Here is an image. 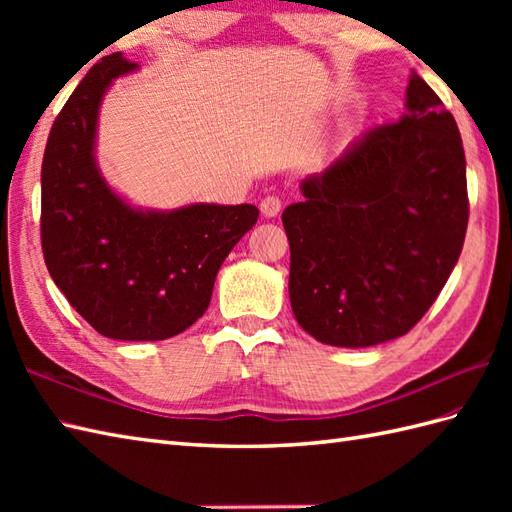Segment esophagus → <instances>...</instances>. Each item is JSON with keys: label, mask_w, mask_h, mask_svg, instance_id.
Returning <instances> with one entry per match:
<instances>
[{"label": "esophagus", "mask_w": 512, "mask_h": 512, "mask_svg": "<svg viewBox=\"0 0 512 512\" xmlns=\"http://www.w3.org/2000/svg\"><path fill=\"white\" fill-rule=\"evenodd\" d=\"M259 209H262L264 217H277L281 211V200L277 198V195H266L262 204H259Z\"/></svg>", "instance_id": "34e87169"}]
</instances>
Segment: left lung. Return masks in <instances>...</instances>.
<instances>
[{"mask_svg": "<svg viewBox=\"0 0 512 512\" xmlns=\"http://www.w3.org/2000/svg\"><path fill=\"white\" fill-rule=\"evenodd\" d=\"M301 193L281 215L301 328L336 347L407 334L447 284L469 224L462 138L438 94L411 72L400 121L369 129Z\"/></svg>", "mask_w": 512, "mask_h": 512, "instance_id": "1", "label": "left lung"}]
</instances>
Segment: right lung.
Returning <instances> with one entry per match:
<instances>
[{
  "mask_svg": "<svg viewBox=\"0 0 512 512\" xmlns=\"http://www.w3.org/2000/svg\"><path fill=\"white\" fill-rule=\"evenodd\" d=\"M138 68L121 52L105 57L54 121L41 165V248L52 281L96 332L162 341L209 308L220 266L259 211L206 202L143 209L107 184L96 160L101 103Z\"/></svg>",
  "mask_w": 512,
  "mask_h": 512,
  "instance_id": "obj_1",
  "label": "right lung"
}]
</instances>
